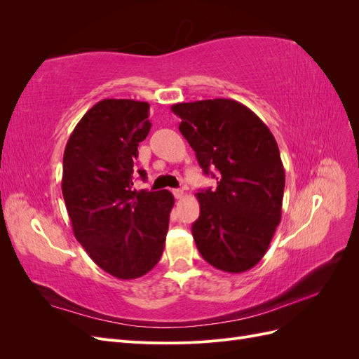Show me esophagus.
<instances>
[{"instance_id":"esophagus-1","label":"esophagus","mask_w":359,"mask_h":359,"mask_svg":"<svg viewBox=\"0 0 359 359\" xmlns=\"http://www.w3.org/2000/svg\"><path fill=\"white\" fill-rule=\"evenodd\" d=\"M172 193H173V196H175V199H181L182 194H184V191L181 189H173Z\"/></svg>"}]
</instances>
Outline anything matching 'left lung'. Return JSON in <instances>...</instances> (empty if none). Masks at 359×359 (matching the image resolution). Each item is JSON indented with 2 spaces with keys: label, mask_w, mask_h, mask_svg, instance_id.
Returning a JSON list of instances; mask_svg holds the SVG:
<instances>
[{
  "label": "left lung",
  "mask_w": 359,
  "mask_h": 359,
  "mask_svg": "<svg viewBox=\"0 0 359 359\" xmlns=\"http://www.w3.org/2000/svg\"><path fill=\"white\" fill-rule=\"evenodd\" d=\"M180 132L217 187L201 190L191 233L202 257L226 273L262 259L281 219L285 169L269 128L231 99L177 103Z\"/></svg>",
  "instance_id": "left-lung-1"
}]
</instances>
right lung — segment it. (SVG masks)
<instances>
[{"instance_id": "right-lung-1", "label": "right lung", "mask_w": 359, "mask_h": 359, "mask_svg": "<svg viewBox=\"0 0 359 359\" xmlns=\"http://www.w3.org/2000/svg\"><path fill=\"white\" fill-rule=\"evenodd\" d=\"M149 104L104 99L70 135L62 160V196L73 233L106 273L142 277L165 248L173 196L133 190L139 142L148 136ZM139 175L147 180L145 170Z\"/></svg>"}]
</instances>
